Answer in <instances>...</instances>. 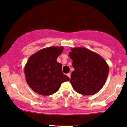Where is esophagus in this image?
<instances>
[{"label":"esophagus","mask_w":127,"mask_h":127,"mask_svg":"<svg viewBox=\"0 0 127 127\" xmlns=\"http://www.w3.org/2000/svg\"><path fill=\"white\" fill-rule=\"evenodd\" d=\"M66 75H67L69 77V78H70H70H71V74H70V73H68V74H66Z\"/></svg>","instance_id":"obj_1"}]
</instances>
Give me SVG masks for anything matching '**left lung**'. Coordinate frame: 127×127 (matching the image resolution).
Here are the masks:
<instances>
[{
  "mask_svg": "<svg viewBox=\"0 0 127 127\" xmlns=\"http://www.w3.org/2000/svg\"><path fill=\"white\" fill-rule=\"evenodd\" d=\"M69 53L74 70L70 83L83 95H91L101 89L109 73V66L100 55L84 47L73 48Z\"/></svg>",
  "mask_w": 127,
  "mask_h": 127,
  "instance_id": "obj_1",
  "label": "left lung"
}]
</instances>
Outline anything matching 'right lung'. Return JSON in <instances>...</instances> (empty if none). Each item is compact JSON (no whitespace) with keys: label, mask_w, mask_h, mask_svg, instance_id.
Wrapping results in <instances>:
<instances>
[{"label":"right lung","mask_w":127,"mask_h":127,"mask_svg":"<svg viewBox=\"0 0 127 127\" xmlns=\"http://www.w3.org/2000/svg\"><path fill=\"white\" fill-rule=\"evenodd\" d=\"M63 46L43 48L32 54L24 66L27 84L34 92L48 96L57 92L61 84L70 80L62 71V64L57 59Z\"/></svg>","instance_id":"1"}]
</instances>
